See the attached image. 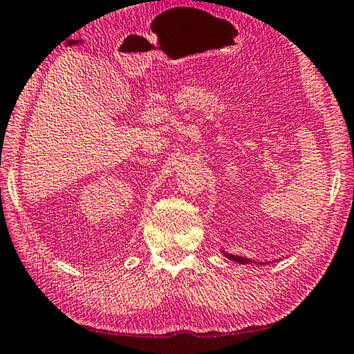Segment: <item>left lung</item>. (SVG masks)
I'll return each instance as SVG.
<instances>
[{
	"label": "left lung",
	"mask_w": 354,
	"mask_h": 354,
	"mask_svg": "<svg viewBox=\"0 0 354 354\" xmlns=\"http://www.w3.org/2000/svg\"><path fill=\"white\" fill-rule=\"evenodd\" d=\"M224 255H225L228 259H232V261H236V263H241V264H249V263H252L249 258H243V257L230 255V253H225V252H224Z\"/></svg>",
	"instance_id": "left-lung-1"
}]
</instances>
